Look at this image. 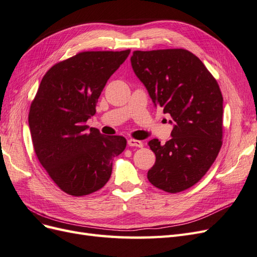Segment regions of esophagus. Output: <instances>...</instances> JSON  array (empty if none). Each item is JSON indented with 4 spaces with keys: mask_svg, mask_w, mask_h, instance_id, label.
<instances>
[{
    "mask_svg": "<svg viewBox=\"0 0 257 257\" xmlns=\"http://www.w3.org/2000/svg\"><path fill=\"white\" fill-rule=\"evenodd\" d=\"M127 144L130 147H138V148H142L144 145L141 141H137V139H128L127 141Z\"/></svg>",
    "mask_w": 257,
    "mask_h": 257,
    "instance_id": "34e87169",
    "label": "esophagus"
}]
</instances>
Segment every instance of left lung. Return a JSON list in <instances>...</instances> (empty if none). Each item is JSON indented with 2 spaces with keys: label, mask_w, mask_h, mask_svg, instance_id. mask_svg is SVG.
<instances>
[{
  "label": "left lung",
  "mask_w": 257,
  "mask_h": 257,
  "mask_svg": "<svg viewBox=\"0 0 257 257\" xmlns=\"http://www.w3.org/2000/svg\"><path fill=\"white\" fill-rule=\"evenodd\" d=\"M132 67L155 106L172 116V139L148 143L155 153L148 172L152 185L167 193L188 190L215 161L223 138V96L195 54L185 49L133 52Z\"/></svg>",
  "instance_id": "left-lung-1"
}]
</instances>
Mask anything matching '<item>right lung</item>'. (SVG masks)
I'll use <instances>...</instances> for the list:
<instances>
[{"mask_svg":"<svg viewBox=\"0 0 257 257\" xmlns=\"http://www.w3.org/2000/svg\"><path fill=\"white\" fill-rule=\"evenodd\" d=\"M130 52L83 51L59 62L45 74L31 104L29 126L36 157L68 195L102 189L111 176L113 158L125 149L123 136H105L85 122Z\"/></svg>","mask_w":257,"mask_h":257,"instance_id":"add662e5","label":"right lung"}]
</instances>
